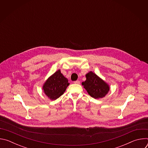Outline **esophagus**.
<instances>
[{
  "instance_id": "obj_1",
  "label": "esophagus",
  "mask_w": 148,
  "mask_h": 148,
  "mask_svg": "<svg viewBox=\"0 0 148 148\" xmlns=\"http://www.w3.org/2000/svg\"><path fill=\"white\" fill-rule=\"evenodd\" d=\"M74 84H80V81L77 80V81H74Z\"/></svg>"
}]
</instances>
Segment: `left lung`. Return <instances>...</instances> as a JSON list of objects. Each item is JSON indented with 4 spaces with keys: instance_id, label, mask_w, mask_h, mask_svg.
Here are the masks:
<instances>
[{
    "instance_id": "left-lung-1",
    "label": "left lung",
    "mask_w": 148,
    "mask_h": 148,
    "mask_svg": "<svg viewBox=\"0 0 148 148\" xmlns=\"http://www.w3.org/2000/svg\"><path fill=\"white\" fill-rule=\"evenodd\" d=\"M86 80L82 82L88 94L95 99L102 98L110 91V86L96 74L90 71L86 75Z\"/></svg>"
}]
</instances>
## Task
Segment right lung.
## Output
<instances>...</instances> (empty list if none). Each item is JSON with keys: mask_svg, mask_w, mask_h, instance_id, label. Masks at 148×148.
Masks as SVG:
<instances>
[{"mask_svg": "<svg viewBox=\"0 0 148 148\" xmlns=\"http://www.w3.org/2000/svg\"><path fill=\"white\" fill-rule=\"evenodd\" d=\"M69 85L68 79L58 70L46 81L43 90L49 99L56 100L64 94Z\"/></svg>", "mask_w": 148, "mask_h": 148, "instance_id": "1", "label": "right lung"}]
</instances>
